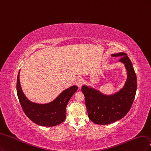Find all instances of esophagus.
Returning <instances> with one entry per match:
<instances>
[{
    "mask_svg": "<svg viewBox=\"0 0 151 151\" xmlns=\"http://www.w3.org/2000/svg\"><path fill=\"white\" fill-rule=\"evenodd\" d=\"M83 83H84V81H83V78H80V77H79V78H78L76 79V85L79 87V88H80L81 87V86L83 84Z\"/></svg>",
    "mask_w": 151,
    "mask_h": 151,
    "instance_id": "34e87169",
    "label": "esophagus"
}]
</instances>
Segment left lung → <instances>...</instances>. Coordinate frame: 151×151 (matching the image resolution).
Wrapping results in <instances>:
<instances>
[{
	"label": "left lung",
	"instance_id": "obj_1",
	"mask_svg": "<svg viewBox=\"0 0 151 151\" xmlns=\"http://www.w3.org/2000/svg\"><path fill=\"white\" fill-rule=\"evenodd\" d=\"M111 56H120L119 61L124 63L127 70V79L123 88L115 94L105 95L87 86L81 87L88 117L99 125L110 124L124 117L132 106L137 90V77L127 54L119 52Z\"/></svg>",
	"mask_w": 151,
	"mask_h": 151
}]
</instances>
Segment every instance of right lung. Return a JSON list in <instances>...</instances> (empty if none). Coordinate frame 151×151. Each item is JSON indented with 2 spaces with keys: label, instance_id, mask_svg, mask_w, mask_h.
Wrapping results in <instances>:
<instances>
[{
  "label": "right lung",
  "instance_id": "add662e5",
  "mask_svg": "<svg viewBox=\"0 0 151 151\" xmlns=\"http://www.w3.org/2000/svg\"><path fill=\"white\" fill-rule=\"evenodd\" d=\"M19 73L17 78V94L24 112L33 122L41 126L52 127L61 124L66 119V109L69 100L76 90L77 86H72L63 91L50 103L38 104L29 100L22 92L19 81Z\"/></svg>",
  "mask_w": 151,
  "mask_h": 151
}]
</instances>
